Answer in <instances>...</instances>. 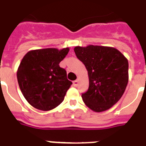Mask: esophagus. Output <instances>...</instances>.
Masks as SVG:
<instances>
[{
    "instance_id": "obj_1",
    "label": "esophagus",
    "mask_w": 146,
    "mask_h": 146,
    "mask_svg": "<svg viewBox=\"0 0 146 146\" xmlns=\"http://www.w3.org/2000/svg\"><path fill=\"white\" fill-rule=\"evenodd\" d=\"M78 82H79V80H78V79L75 80L74 82H73V85H74V86H77L78 84Z\"/></svg>"
}]
</instances>
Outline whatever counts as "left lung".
Listing matches in <instances>:
<instances>
[{
    "instance_id": "left-lung-1",
    "label": "left lung",
    "mask_w": 146,
    "mask_h": 146,
    "mask_svg": "<svg viewBox=\"0 0 146 146\" xmlns=\"http://www.w3.org/2000/svg\"><path fill=\"white\" fill-rule=\"evenodd\" d=\"M74 50L89 76V89L81 96L84 104L96 113L108 110L123 96L128 83L127 58L113 47L90 44Z\"/></svg>"
}]
</instances>
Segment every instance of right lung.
Returning a JSON list of instances; mask_svg holds the SVG:
<instances>
[{
	"label": "right lung",
	"mask_w": 146,
	"mask_h": 146,
	"mask_svg": "<svg viewBox=\"0 0 146 146\" xmlns=\"http://www.w3.org/2000/svg\"><path fill=\"white\" fill-rule=\"evenodd\" d=\"M68 51L69 48H50L30 50L24 56L17 79L23 96L33 108L48 111L63 102L72 83L59 64Z\"/></svg>",
	"instance_id": "right-lung-1"
}]
</instances>
